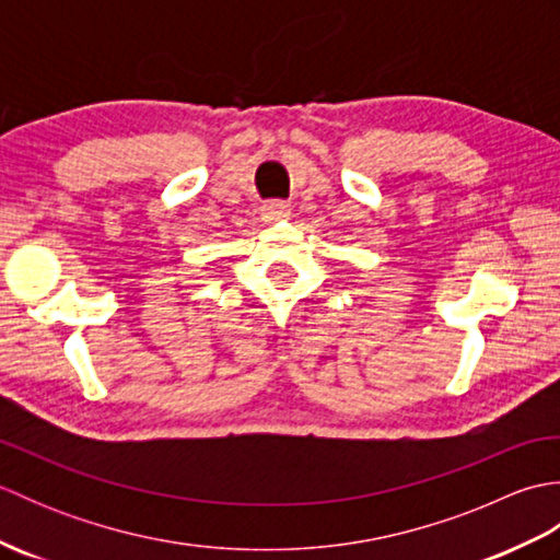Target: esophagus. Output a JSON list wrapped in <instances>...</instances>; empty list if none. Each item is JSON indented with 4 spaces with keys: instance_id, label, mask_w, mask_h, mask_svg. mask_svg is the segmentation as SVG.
Listing matches in <instances>:
<instances>
[{
    "instance_id": "obj_1",
    "label": "esophagus",
    "mask_w": 560,
    "mask_h": 560,
    "mask_svg": "<svg viewBox=\"0 0 560 560\" xmlns=\"http://www.w3.org/2000/svg\"><path fill=\"white\" fill-rule=\"evenodd\" d=\"M289 217H291L289 201L273 199V201H267V205H261V219H265V221H281V219H289Z\"/></svg>"
}]
</instances>
